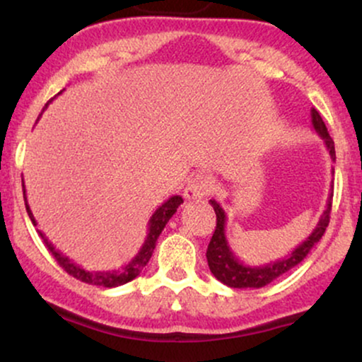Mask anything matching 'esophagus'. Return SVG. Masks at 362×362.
<instances>
[{
  "label": "esophagus",
  "instance_id": "1",
  "mask_svg": "<svg viewBox=\"0 0 362 362\" xmlns=\"http://www.w3.org/2000/svg\"><path fill=\"white\" fill-rule=\"evenodd\" d=\"M211 190H213V180L209 177L197 175L187 184L184 197L187 201H201L211 194Z\"/></svg>",
  "mask_w": 362,
  "mask_h": 362
}]
</instances>
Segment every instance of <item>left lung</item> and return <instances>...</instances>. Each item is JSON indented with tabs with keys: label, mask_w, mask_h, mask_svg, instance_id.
I'll use <instances>...</instances> for the list:
<instances>
[{
	"label": "left lung",
	"mask_w": 362,
	"mask_h": 362,
	"mask_svg": "<svg viewBox=\"0 0 362 362\" xmlns=\"http://www.w3.org/2000/svg\"><path fill=\"white\" fill-rule=\"evenodd\" d=\"M311 124H313L315 132L325 141V146L328 155L332 160L335 161V146L334 141H332L330 134H328L325 122H323L322 115L318 114L317 109H311ZM332 197H334V185L330 187V194H328V201L325 206V211L320 216L317 226L311 231V235L305 240L301 245H298L288 257L279 260L269 262L265 265H247L242 260L236 259L235 253L231 252L230 245L226 240V214L224 209L214 199H211V206L214 207L216 213V230L213 238H211L209 245H207V265H209L211 272L218 281H221L223 284L230 286V288H264L269 282L291 271L293 267H296L300 262L306 259V255L311 252V248L320 242L323 233H325L328 223H330V209H332Z\"/></svg>",
	"instance_id": "obj_1"
}]
</instances>
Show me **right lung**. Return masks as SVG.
I'll list each match as a JSON object with an SVG mask.
<instances>
[{
    "mask_svg": "<svg viewBox=\"0 0 362 362\" xmlns=\"http://www.w3.org/2000/svg\"><path fill=\"white\" fill-rule=\"evenodd\" d=\"M23 199H25V207H27L28 218H30V221L34 223V226H35L37 221H35L34 214H32L30 207H28L27 195H25V185H23ZM182 202H184V199H182L180 195H173V197H170L168 201H165L163 204L158 207L148 223V236H146V240H144L143 247L139 248V252L136 253V257L129 262V264H126L124 267H120V269H115V271H97V272L86 271V269H83L81 265H78L76 262L69 259V257H66L64 253L56 250V247H54V245L49 242L47 238H45V235L42 233V231H39V235H40V238L44 240L47 250L51 252V255L57 260V264H59L61 267L69 274V276L76 277V279L86 282V284L102 286V288H117V286L126 284V282L136 279V277L139 276L144 265L148 264L149 259H151L153 250H155V247H156L158 236L161 235V231H163L165 224L168 223V219L177 213V207L180 206Z\"/></svg>",
    "mask_w": 362,
    "mask_h": 362,
    "instance_id": "obj_1",
    "label": "right lung"
}]
</instances>
